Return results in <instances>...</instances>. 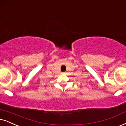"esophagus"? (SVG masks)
Wrapping results in <instances>:
<instances>
[{"mask_svg": "<svg viewBox=\"0 0 126 126\" xmlns=\"http://www.w3.org/2000/svg\"><path fill=\"white\" fill-rule=\"evenodd\" d=\"M62 74H64V72H63V73H62Z\"/></svg>", "mask_w": 126, "mask_h": 126, "instance_id": "1", "label": "esophagus"}]
</instances>
